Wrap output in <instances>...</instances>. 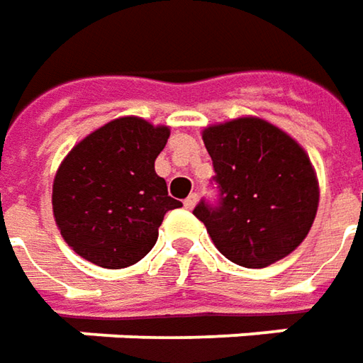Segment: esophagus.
Returning <instances> with one entry per match:
<instances>
[{
	"instance_id": "34e87169",
	"label": "esophagus",
	"mask_w": 363,
	"mask_h": 363,
	"mask_svg": "<svg viewBox=\"0 0 363 363\" xmlns=\"http://www.w3.org/2000/svg\"><path fill=\"white\" fill-rule=\"evenodd\" d=\"M196 201H199V196H196V194H189V196H186V199H184V203H182V205H184V208H194V205H196Z\"/></svg>"
}]
</instances>
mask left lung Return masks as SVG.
Masks as SVG:
<instances>
[{"label": "left lung", "mask_w": 363, "mask_h": 363, "mask_svg": "<svg viewBox=\"0 0 363 363\" xmlns=\"http://www.w3.org/2000/svg\"><path fill=\"white\" fill-rule=\"evenodd\" d=\"M213 158L219 206L194 208L215 247L249 269L277 263L303 243L319 205L318 172L303 150L279 126L241 116L203 130Z\"/></svg>", "instance_id": "8db88e82"}]
</instances>
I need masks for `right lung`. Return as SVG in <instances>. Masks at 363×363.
Wrapping results in <instances>:
<instances>
[{
	"mask_svg": "<svg viewBox=\"0 0 363 363\" xmlns=\"http://www.w3.org/2000/svg\"><path fill=\"white\" fill-rule=\"evenodd\" d=\"M169 136L164 124L120 116L84 136L60 162L52 211L74 253L98 267L124 269L155 247L167 211L182 206L155 170Z\"/></svg>",
	"mask_w": 363,
	"mask_h": 363,
	"instance_id": "add662e5",
	"label": "right lung"
}]
</instances>
